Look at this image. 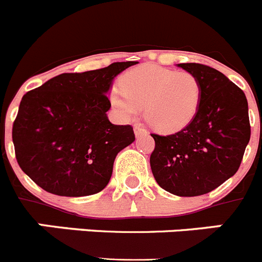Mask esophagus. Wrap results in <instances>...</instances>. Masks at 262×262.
Listing matches in <instances>:
<instances>
[{
	"mask_svg": "<svg viewBox=\"0 0 262 262\" xmlns=\"http://www.w3.org/2000/svg\"><path fill=\"white\" fill-rule=\"evenodd\" d=\"M134 133H135L136 138H139V136H144L148 134L147 129H145L142 124H136L135 128H134Z\"/></svg>",
	"mask_w": 262,
	"mask_h": 262,
	"instance_id": "esophagus-1",
	"label": "esophagus"
}]
</instances>
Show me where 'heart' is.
Here are the masks:
<instances>
[{
  "instance_id": "heart-1",
  "label": "heart",
  "mask_w": 262,
  "mask_h": 262,
  "mask_svg": "<svg viewBox=\"0 0 262 262\" xmlns=\"http://www.w3.org/2000/svg\"><path fill=\"white\" fill-rule=\"evenodd\" d=\"M202 86L189 72L148 64L131 69L120 78V89L110 93L118 117L131 122L144 107L147 122L161 134L186 128L200 110Z\"/></svg>"
}]
</instances>
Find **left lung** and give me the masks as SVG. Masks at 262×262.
<instances>
[{
  "mask_svg": "<svg viewBox=\"0 0 262 262\" xmlns=\"http://www.w3.org/2000/svg\"><path fill=\"white\" fill-rule=\"evenodd\" d=\"M202 86L200 110L186 128L168 136L152 134L149 163L157 184L178 196L210 193L232 177L251 138L248 102L232 81L214 68L177 64Z\"/></svg>",
  "mask_w": 262,
  "mask_h": 262,
  "instance_id": "obj_1",
  "label": "left lung"
}]
</instances>
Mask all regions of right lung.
<instances>
[{
  "label": "right lung",
  "mask_w": 262,
  "mask_h": 262,
  "mask_svg": "<svg viewBox=\"0 0 262 262\" xmlns=\"http://www.w3.org/2000/svg\"><path fill=\"white\" fill-rule=\"evenodd\" d=\"M138 61L62 73L23 96L13 124L20 169L46 191L92 195L110 181L117 155L134 143L131 126L107 118L115 77Z\"/></svg>",
  "instance_id": "obj_1"
}]
</instances>
